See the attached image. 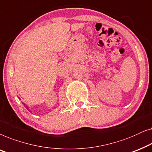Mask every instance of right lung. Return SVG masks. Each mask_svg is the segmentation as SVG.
<instances>
[{"mask_svg": "<svg viewBox=\"0 0 152 152\" xmlns=\"http://www.w3.org/2000/svg\"><path fill=\"white\" fill-rule=\"evenodd\" d=\"M23 105H24V106H25V104H23ZM26 108H27V109H28V108H28V107L27 106H26Z\"/></svg>", "mask_w": 152, "mask_h": 152, "instance_id": "add662e5", "label": "right lung"}]
</instances>
